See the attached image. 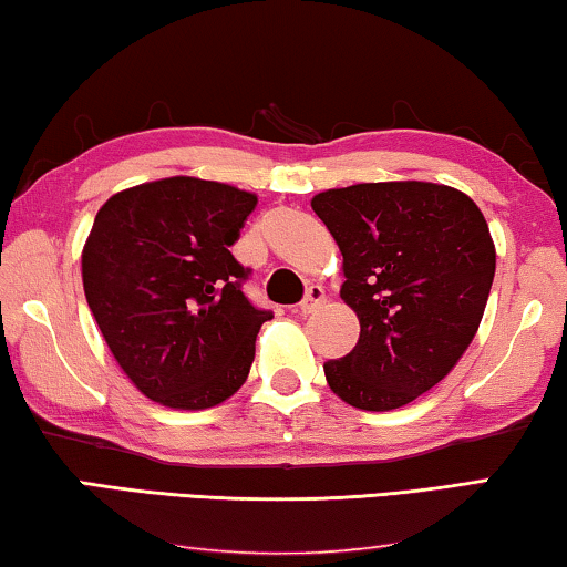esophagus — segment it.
<instances>
[{
    "instance_id": "1",
    "label": "esophagus",
    "mask_w": 567,
    "mask_h": 567,
    "mask_svg": "<svg viewBox=\"0 0 567 567\" xmlns=\"http://www.w3.org/2000/svg\"><path fill=\"white\" fill-rule=\"evenodd\" d=\"M324 301H327L324 289H321V286H309L307 296H303V301L299 303V309H301V313H311V311H317Z\"/></svg>"
}]
</instances>
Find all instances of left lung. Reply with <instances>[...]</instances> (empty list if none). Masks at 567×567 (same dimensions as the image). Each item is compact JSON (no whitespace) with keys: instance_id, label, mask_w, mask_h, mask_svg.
Returning <instances> with one entry per match:
<instances>
[{"instance_id":"1","label":"left lung","mask_w":567,"mask_h":567,"mask_svg":"<svg viewBox=\"0 0 567 567\" xmlns=\"http://www.w3.org/2000/svg\"><path fill=\"white\" fill-rule=\"evenodd\" d=\"M311 207L342 250V299L360 319L354 350L324 362L329 388L360 411L413 403L446 378L484 317L489 225L472 197L433 182L327 189Z\"/></svg>"}]
</instances>
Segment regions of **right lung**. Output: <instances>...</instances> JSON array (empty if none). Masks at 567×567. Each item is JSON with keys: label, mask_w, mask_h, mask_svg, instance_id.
Listing matches in <instances>:
<instances>
[{"label": "right lung", "mask_w": 567, "mask_h": 567, "mask_svg": "<svg viewBox=\"0 0 567 567\" xmlns=\"http://www.w3.org/2000/svg\"><path fill=\"white\" fill-rule=\"evenodd\" d=\"M256 195L169 177L113 195L83 248V289L109 350L142 393L203 411L246 382L274 311L243 293L230 248Z\"/></svg>", "instance_id": "add662e5"}]
</instances>
